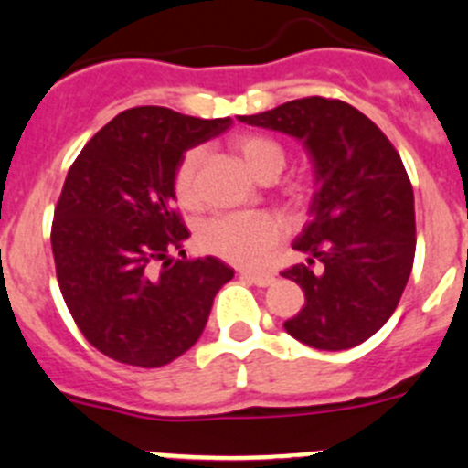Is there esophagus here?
<instances>
[{
    "label": "esophagus",
    "mask_w": 468,
    "mask_h": 468,
    "mask_svg": "<svg viewBox=\"0 0 468 468\" xmlns=\"http://www.w3.org/2000/svg\"><path fill=\"white\" fill-rule=\"evenodd\" d=\"M239 276L247 278L249 282H253V285H258V287H267L273 282V273H269V271H251V269H242V271H239Z\"/></svg>",
    "instance_id": "34e87169"
}]
</instances>
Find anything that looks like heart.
<instances>
[{
	"label": "heart",
	"instance_id": "heart-1",
	"mask_svg": "<svg viewBox=\"0 0 468 468\" xmlns=\"http://www.w3.org/2000/svg\"><path fill=\"white\" fill-rule=\"evenodd\" d=\"M233 149L244 167L256 178L264 174H281L285 167V151L267 135L244 133L233 140ZM201 151L190 149L174 172V195L183 207L199 206ZM207 251L238 264H258L278 239V224L262 212H235L221 215L204 224L199 233Z\"/></svg>",
	"mask_w": 468,
	"mask_h": 468
}]
</instances>
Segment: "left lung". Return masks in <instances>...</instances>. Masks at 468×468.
<instances>
[{"label":"left lung","instance_id":"8db88e82","mask_svg":"<svg viewBox=\"0 0 468 468\" xmlns=\"http://www.w3.org/2000/svg\"><path fill=\"white\" fill-rule=\"evenodd\" d=\"M238 120L296 138L313 163L310 217L292 244L308 258L282 271L305 305L282 325L319 351L357 346L387 324L412 273L414 192L403 160L369 117L337 99H294Z\"/></svg>","mask_w":468,"mask_h":468}]
</instances>
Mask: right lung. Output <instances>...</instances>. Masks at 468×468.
Wrapping results in <instances>:
<instances>
[{
    "label": "right lung",
    "instance_id": "add662e5",
    "mask_svg": "<svg viewBox=\"0 0 468 468\" xmlns=\"http://www.w3.org/2000/svg\"><path fill=\"white\" fill-rule=\"evenodd\" d=\"M230 117L201 120L138 106L108 122L69 167L51 226L60 292L79 330L103 356L163 367L195 346L233 269L219 258L174 261L190 238L174 172L187 149Z\"/></svg>",
    "mask_w": 468,
    "mask_h": 468
}]
</instances>
